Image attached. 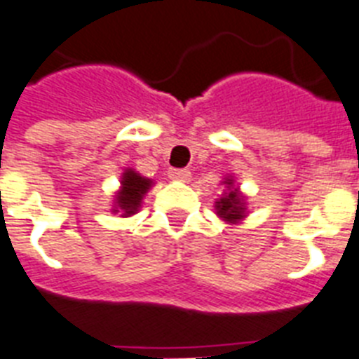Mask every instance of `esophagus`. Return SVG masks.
<instances>
[{
  "label": "esophagus",
  "mask_w": 359,
  "mask_h": 359,
  "mask_svg": "<svg viewBox=\"0 0 359 359\" xmlns=\"http://www.w3.org/2000/svg\"><path fill=\"white\" fill-rule=\"evenodd\" d=\"M168 177H170L171 180H180V182H186V180H189V177H191V171L179 170V168H171V170L168 171Z\"/></svg>",
  "instance_id": "obj_1"
}]
</instances>
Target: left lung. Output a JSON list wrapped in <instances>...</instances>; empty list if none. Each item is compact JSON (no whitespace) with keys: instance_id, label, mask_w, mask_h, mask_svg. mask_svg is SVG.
<instances>
[{"instance_id":"left-lung-1","label":"left lung","mask_w":359,"mask_h":359,"mask_svg":"<svg viewBox=\"0 0 359 359\" xmlns=\"http://www.w3.org/2000/svg\"><path fill=\"white\" fill-rule=\"evenodd\" d=\"M224 184L228 191L215 203V213L222 221L236 224L241 219H245L246 198L239 194V188L233 186V179H224Z\"/></svg>"}]
</instances>
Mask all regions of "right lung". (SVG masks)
<instances>
[{
  "mask_svg": "<svg viewBox=\"0 0 359 359\" xmlns=\"http://www.w3.org/2000/svg\"><path fill=\"white\" fill-rule=\"evenodd\" d=\"M120 191L114 195L113 212H120L122 217H131L140 210L142 198L153 186L151 179H146L135 170H126L120 180Z\"/></svg>",
  "mask_w": 359,
  "mask_h": 359,
  "instance_id": "obj_1",
  "label": "right lung"
}]
</instances>
